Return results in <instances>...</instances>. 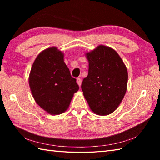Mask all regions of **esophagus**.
Masks as SVG:
<instances>
[{
    "label": "esophagus",
    "instance_id": "34e87169",
    "mask_svg": "<svg viewBox=\"0 0 160 160\" xmlns=\"http://www.w3.org/2000/svg\"><path fill=\"white\" fill-rule=\"evenodd\" d=\"M77 83L78 84V85L80 86L81 84H82V79L80 78H77Z\"/></svg>",
    "mask_w": 160,
    "mask_h": 160
}]
</instances>
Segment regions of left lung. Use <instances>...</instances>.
Segmentation results:
<instances>
[{
	"label": "left lung",
	"mask_w": 160,
	"mask_h": 160,
	"mask_svg": "<svg viewBox=\"0 0 160 160\" xmlns=\"http://www.w3.org/2000/svg\"><path fill=\"white\" fill-rule=\"evenodd\" d=\"M88 75L81 88L91 110L105 116L116 109L126 92L128 72L122 59L116 51L100 45L87 53Z\"/></svg>",
	"instance_id": "left-lung-1"
}]
</instances>
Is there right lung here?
I'll use <instances>...</instances> for the list:
<instances>
[{"instance_id": "obj_1", "label": "right lung", "mask_w": 160, "mask_h": 160, "mask_svg": "<svg viewBox=\"0 0 160 160\" xmlns=\"http://www.w3.org/2000/svg\"><path fill=\"white\" fill-rule=\"evenodd\" d=\"M29 84L37 104L50 114H60L68 108L79 90L70 75L63 54L55 47L40 53L32 65Z\"/></svg>"}]
</instances>
